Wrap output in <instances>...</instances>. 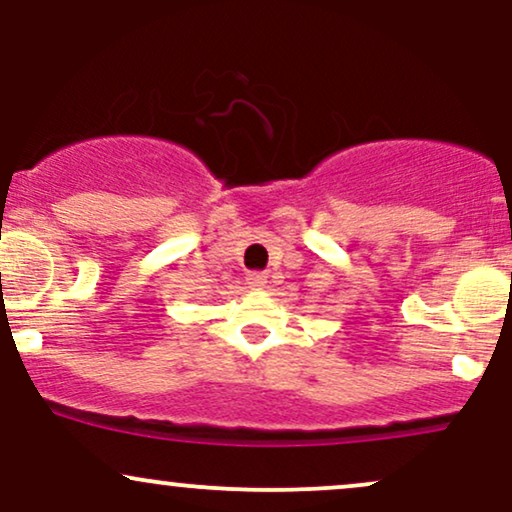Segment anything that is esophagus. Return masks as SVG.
I'll use <instances>...</instances> for the list:
<instances>
[{"mask_svg": "<svg viewBox=\"0 0 512 512\" xmlns=\"http://www.w3.org/2000/svg\"><path fill=\"white\" fill-rule=\"evenodd\" d=\"M268 282V275L266 273H249L246 275V285L251 287V290H263Z\"/></svg>", "mask_w": 512, "mask_h": 512, "instance_id": "obj_1", "label": "esophagus"}]
</instances>
